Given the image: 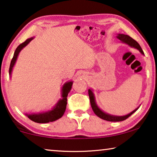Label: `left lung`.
Masks as SVG:
<instances>
[{"label": "left lung", "instance_id": "1", "mask_svg": "<svg viewBox=\"0 0 157 157\" xmlns=\"http://www.w3.org/2000/svg\"><path fill=\"white\" fill-rule=\"evenodd\" d=\"M117 38L120 40L121 42H123L124 43L128 44V45H130L131 47H135V48L138 49L139 51H140L142 54H144V52L143 51V49L137 42L135 40L133 39L131 37L129 36H127V35L125 34H118ZM89 100H90V103H91V105L92 108V110H93L94 113H95L98 117H100L101 119H104V120L108 121H124L128 118L131 114L133 113H135V112L138 110V108H136L135 110H133V112H131L130 114H127V115L125 116H121V117H118V116H113V115H110V114H106L105 113H103V111H101L100 109L98 108V106L96 104L95 102V98H94V96L93 92H92L90 89H89Z\"/></svg>", "mask_w": 157, "mask_h": 157}]
</instances>
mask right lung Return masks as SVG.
<instances>
[{"label": "right lung", "mask_w": 157, "mask_h": 157, "mask_svg": "<svg viewBox=\"0 0 157 157\" xmlns=\"http://www.w3.org/2000/svg\"><path fill=\"white\" fill-rule=\"evenodd\" d=\"M32 39L33 38H31L26 40V41L24 42L23 43L20 44L17 47L15 52H14L13 58H12L10 62V74H11L12 68H13L14 63H15V61L17 60V56H18L19 52L21 50L23 47L27 45L29 43V42L31 41ZM72 85H73V82H68L64 84L63 89H62V99L59 100L58 103H56V105L51 110L43 113L27 114L28 117L31 120L33 121L36 123H48L49 121L52 122V121H56L59 118H61L66 111L67 105V96H68L69 91H71Z\"/></svg>", "instance_id": "right-lung-1"}]
</instances>
